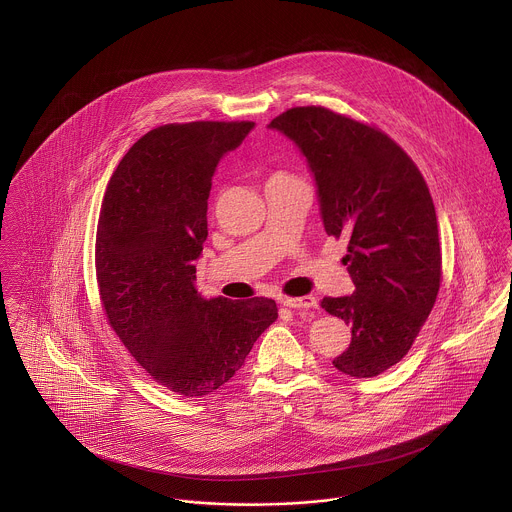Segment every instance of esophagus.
Masks as SVG:
<instances>
[{"mask_svg": "<svg viewBox=\"0 0 512 512\" xmlns=\"http://www.w3.org/2000/svg\"><path fill=\"white\" fill-rule=\"evenodd\" d=\"M284 307H290V309H313L317 307V299L311 297V295H303V297H282L280 299Z\"/></svg>", "mask_w": 512, "mask_h": 512, "instance_id": "obj_1", "label": "esophagus"}]
</instances>
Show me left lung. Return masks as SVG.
<instances>
[{"label":"left lung","mask_w":512,"mask_h":512,"mask_svg":"<svg viewBox=\"0 0 512 512\" xmlns=\"http://www.w3.org/2000/svg\"><path fill=\"white\" fill-rule=\"evenodd\" d=\"M315 175L325 232L349 238L343 264L355 292L321 307L351 323L337 370L370 378L400 363L441 284L436 207L412 157L380 128L323 106H295L270 122Z\"/></svg>","instance_id":"obj_1"}]
</instances>
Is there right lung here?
<instances>
[{
  "mask_svg": "<svg viewBox=\"0 0 512 512\" xmlns=\"http://www.w3.org/2000/svg\"><path fill=\"white\" fill-rule=\"evenodd\" d=\"M254 122L165 124L116 167L96 228V282L104 315L130 355L167 390L201 398L244 365L278 319L274 299H203L195 260L220 159Z\"/></svg>",
  "mask_w": 512,
  "mask_h": 512,
  "instance_id": "1",
  "label": "right lung"
}]
</instances>
